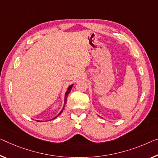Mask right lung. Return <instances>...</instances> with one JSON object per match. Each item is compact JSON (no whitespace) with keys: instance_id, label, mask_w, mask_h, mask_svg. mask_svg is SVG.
<instances>
[{"instance_id":"1","label":"right lung","mask_w":158,"mask_h":158,"mask_svg":"<svg viewBox=\"0 0 158 158\" xmlns=\"http://www.w3.org/2000/svg\"><path fill=\"white\" fill-rule=\"evenodd\" d=\"M73 85H70L69 87V88H68V89H67V91H66V93H65V100H64V102H65V104L66 103V100H67V98H68V95H69V94L70 93V92H71V88H72V87H73ZM64 106H65V105L64 106V107H63V110L60 111V112L59 114H58L56 116L55 118H56L59 115H60V114L62 113V111H63V110H64Z\"/></svg>"}]
</instances>
